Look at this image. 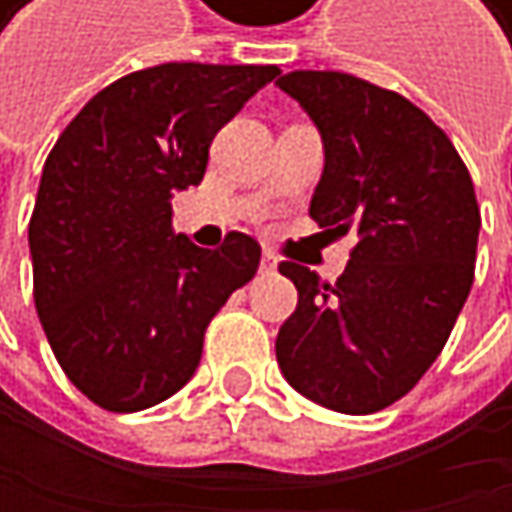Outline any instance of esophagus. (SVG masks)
Instances as JSON below:
<instances>
[{
	"mask_svg": "<svg viewBox=\"0 0 512 512\" xmlns=\"http://www.w3.org/2000/svg\"><path fill=\"white\" fill-rule=\"evenodd\" d=\"M276 270V254L264 251V258H261V273H273Z\"/></svg>",
	"mask_w": 512,
	"mask_h": 512,
	"instance_id": "obj_1",
	"label": "esophagus"
}]
</instances>
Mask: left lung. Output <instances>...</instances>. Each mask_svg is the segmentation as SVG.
<instances>
[{
    "label": "left lung",
    "instance_id": "left-lung-1",
    "mask_svg": "<svg viewBox=\"0 0 512 512\" xmlns=\"http://www.w3.org/2000/svg\"><path fill=\"white\" fill-rule=\"evenodd\" d=\"M276 85L322 137L310 218L325 233H356L334 285L279 264L298 310L279 328L276 362L310 402L371 415L424 378L467 301L479 242L473 181L445 131L396 91L322 70Z\"/></svg>",
    "mask_w": 512,
    "mask_h": 512
}]
</instances>
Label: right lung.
<instances>
[{"mask_svg":"<svg viewBox=\"0 0 512 512\" xmlns=\"http://www.w3.org/2000/svg\"><path fill=\"white\" fill-rule=\"evenodd\" d=\"M279 67L159 64L97 91L45 159L30 218L33 294L67 378L107 411H141L199 368L211 316L261 264L230 233L199 248L171 230L208 147Z\"/></svg>","mask_w":512,"mask_h":512,"instance_id":"1","label":"right lung"}]
</instances>
